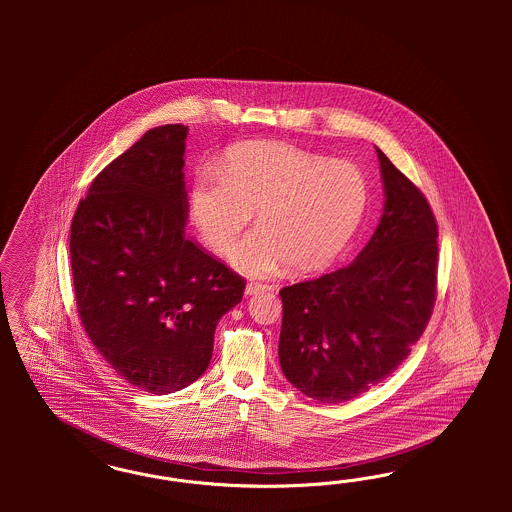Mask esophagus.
Instances as JSON below:
<instances>
[{
    "mask_svg": "<svg viewBox=\"0 0 512 512\" xmlns=\"http://www.w3.org/2000/svg\"><path fill=\"white\" fill-rule=\"evenodd\" d=\"M266 289H270V287L264 285V283L249 281L248 285H246V295H257V293H263Z\"/></svg>",
    "mask_w": 512,
    "mask_h": 512,
    "instance_id": "34e87169",
    "label": "esophagus"
}]
</instances>
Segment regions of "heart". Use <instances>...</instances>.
Segmentation results:
<instances>
[{
	"instance_id": "heart-1",
	"label": "heart",
	"mask_w": 512,
	"mask_h": 512,
	"mask_svg": "<svg viewBox=\"0 0 512 512\" xmlns=\"http://www.w3.org/2000/svg\"><path fill=\"white\" fill-rule=\"evenodd\" d=\"M368 195V178L351 161L248 142L227 154L219 174L197 172L189 214L202 242L225 255L257 210L259 227L234 248V266L249 276H270L285 263L311 272L349 244Z\"/></svg>"
}]
</instances>
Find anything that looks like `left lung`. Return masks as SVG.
<instances>
[{"instance_id":"1","label":"left lung","mask_w":512,"mask_h":512,"mask_svg":"<svg viewBox=\"0 0 512 512\" xmlns=\"http://www.w3.org/2000/svg\"><path fill=\"white\" fill-rule=\"evenodd\" d=\"M385 212L353 263L279 291V364L313 400L341 403L383 383L417 343L437 298L430 202L377 148Z\"/></svg>"}]
</instances>
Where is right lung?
I'll list each match as a JSON object with an SVG mask.
<instances>
[{
  "label": "right lung",
  "instance_id": "1",
  "mask_svg": "<svg viewBox=\"0 0 512 512\" xmlns=\"http://www.w3.org/2000/svg\"><path fill=\"white\" fill-rule=\"evenodd\" d=\"M187 127L150 129L93 178L71 223L78 319L129 385L169 394L201 377L246 279L186 234Z\"/></svg>",
  "mask_w": 512,
  "mask_h": 512
}]
</instances>
